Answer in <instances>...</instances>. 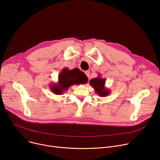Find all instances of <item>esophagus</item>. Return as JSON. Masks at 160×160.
<instances>
[{
  "label": "esophagus",
  "instance_id": "1",
  "mask_svg": "<svg viewBox=\"0 0 160 160\" xmlns=\"http://www.w3.org/2000/svg\"><path fill=\"white\" fill-rule=\"evenodd\" d=\"M85 74H86L88 77H89V75H90V71H85Z\"/></svg>",
  "mask_w": 160,
  "mask_h": 160
}]
</instances>
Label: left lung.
I'll use <instances>...</instances> for the list:
<instances>
[{
  "label": "left lung",
  "mask_w": 160,
  "mask_h": 160,
  "mask_svg": "<svg viewBox=\"0 0 160 160\" xmlns=\"http://www.w3.org/2000/svg\"><path fill=\"white\" fill-rule=\"evenodd\" d=\"M106 79L102 78L100 76L91 79L89 82V84L95 89L96 93L101 97H107L110 93V90L105 86Z\"/></svg>",
  "instance_id": "obj_1"
}]
</instances>
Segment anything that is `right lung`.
<instances>
[{
    "label": "right lung",
    "mask_w": 160,
    "mask_h": 160,
    "mask_svg": "<svg viewBox=\"0 0 160 160\" xmlns=\"http://www.w3.org/2000/svg\"><path fill=\"white\" fill-rule=\"evenodd\" d=\"M88 81L87 76L78 68L69 70L63 68L58 75L57 83L50 86V89L55 95H62L73 85L85 84Z\"/></svg>",
    "instance_id": "obj_1"
}]
</instances>
